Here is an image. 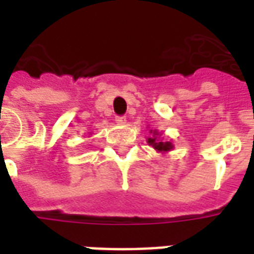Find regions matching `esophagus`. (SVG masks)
<instances>
[{
    "label": "esophagus",
    "mask_w": 254,
    "mask_h": 254,
    "mask_svg": "<svg viewBox=\"0 0 254 254\" xmlns=\"http://www.w3.org/2000/svg\"><path fill=\"white\" fill-rule=\"evenodd\" d=\"M116 122L118 125H125L127 124V118L125 117H117Z\"/></svg>",
    "instance_id": "34e87169"
}]
</instances>
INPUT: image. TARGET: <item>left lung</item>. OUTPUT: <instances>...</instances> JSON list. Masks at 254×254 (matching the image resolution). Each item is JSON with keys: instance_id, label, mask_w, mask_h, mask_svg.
Wrapping results in <instances>:
<instances>
[{"instance_id": "left-lung-1", "label": "left lung", "mask_w": 254, "mask_h": 254, "mask_svg": "<svg viewBox=\"0 0 254 254\" xmlns=\"http://www.w3.org/2000/svg\"><path fill=\"white\" fill-rule=\"evenodd\" d=\"M162 133H159L156 129H151L149 130V136L147 137V143L148 145H151L152 148L156 149V152H160V154H166L171 149L174 148V145L171 141H165L160 138Z\"/></svg>"}]
</instances>
